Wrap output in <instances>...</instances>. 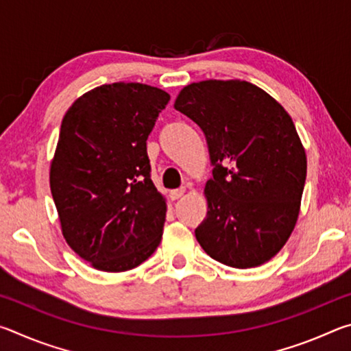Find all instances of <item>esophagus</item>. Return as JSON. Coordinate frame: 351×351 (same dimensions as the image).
<instances>
[{"label":"esophagus","instance_id":"obj_1","mask_svg":"<svg viewBox=\"0 0 351 351\" xmlns=\"http://www.w3.org/2000/svg\"><path fill=\"white\" fill-rule=\"evenodd\" d=\"M184 193H186V189H176V190H171L170 192V198L171 199H180L181 197H184Z\"/></svg>","mask_w":351,"mask_h":351}]
</instances>
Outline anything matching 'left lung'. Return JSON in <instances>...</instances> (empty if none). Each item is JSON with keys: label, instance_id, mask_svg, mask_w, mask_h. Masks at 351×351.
I'll return each mask as SVG.
<instances>
[{"label": "left lung", "instance_id": "left-lung-1", "mask_svg": "<svg viewBox=\"0 0 351 351\" xmlns=\"http://www.w3.org/2000/svg\"><path fill=\"white\" fill-rule=\"evenodd\" d=\"M175 110L206 136L213 178L207 215L195 229L201 247L232 268L269 261L293 234L306 180V154L287 110L246 80L184 86Z\"/></svg>", "mask_w": 351, "mask_h": 351}]
</instances>
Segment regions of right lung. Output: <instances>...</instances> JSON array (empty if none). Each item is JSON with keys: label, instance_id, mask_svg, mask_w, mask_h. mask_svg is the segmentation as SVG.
<instances>
[{"label": "right lung", "instance_id": "right-lung-1", "mask_svg": "<svg viewBox=\"0 0 351 351\" xmlns=\"http://www.w3.org/2000/svg\"><path fill=\"white\" fill-rule=\"evenodd\" d=\"M169 100L156 86L116 82L63 117L51 193L64 240L99 271L133 269L161 243L167 203L150 178L147 138Z\"/></svg>", "mask_w": 351, "mask_h": 351}]
</instances>
